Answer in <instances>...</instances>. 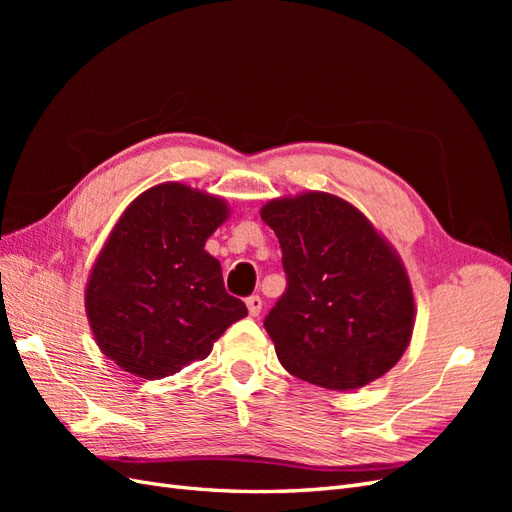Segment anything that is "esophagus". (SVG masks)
Masks as SVG:
<instances>
[{
	"label": "esophagus",
	"instance_id": "1",
	"mask_svg": "<svg viewBox=\"0 0 512 512\" xmlns=\"http://www.w3.org/2000/svg\"><path fill=\"white\" fill-rule=\"evenodd\" d=\"M245 305H247V309H250V316H258L262 312V299L258 297V294H252V297H247Z\"/></svg>",
	"mask_w": 512,
	"mask_h": 512
}]
</instances>
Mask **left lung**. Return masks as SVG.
<instances>
[{"mask_svg": "<svg viewBox=\"0 0 512 512\" xmlns=\"http://www.w3.org/2000/svg\"><path fill=\"white\" fill-rule=\"evenodd\" d=\"M282 247L286 290L265 316L280 363L333 391L386 374L414 327L410 280L391 247L346 200L309 192L260 211Z\"/></svg>", "mask_w": 512, "mask_h": 512, "instance_id": "left-lung-1", "label": "left lung"}]
</instances>
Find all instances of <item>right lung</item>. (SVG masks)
Instances as JSON below:
<instances>
[{"mask_svg": "<svg viewBox=\"0 0 512 512\" xmlns=\"http://www.w3.org/2000/svg\"><path fill=\"white\" fill-rule=\"evenodd\" d=\"M228 215L220 198L181 183L138 196L108 237L85 292L100 350L123 371L158 380L196 361L247 316L224 288L205 241Z\"/></svg>", "mask_w": 512, "mask_h": 512, "instance_id": "obj_1", "label": "right lung"}]
</instances>
